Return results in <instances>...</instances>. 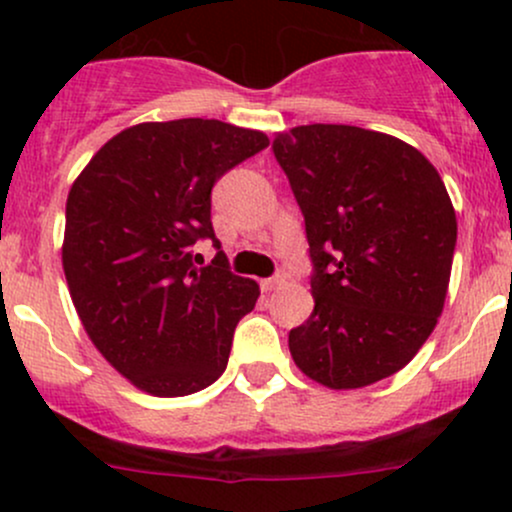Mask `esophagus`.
<instances>
[{"mask_svg":"<svg viewBox=\"0 0 512 512\" xmlns=\"http://www.w3.org/2000/svg\"><path fill=\"white\" fill-rule=\"evenodd\" d=\"M284 284H286V274L279 272V274L269 276V279H264L262 289L264 291H274V289H279V286H284Z\"/></svg>","mask_w":512,"mask_h":512,"instance_id":"1","label":"esophagus"}]
</instances>
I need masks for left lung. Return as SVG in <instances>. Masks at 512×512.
Returning <instances> with one entry per match:
<instances>
[{
	"label": "left lung",
	"mask_w": 512,
	"mask_h": 512,
	"mask_svg": "<svg viewBox=\"0 0 512 512\" xmlns=\"http://www.w3.org/2000/svg\"><path fill=\"white\" fill-rule=\"evenodd\" d=\"M308 238L315 308L289 332L308 378L354 390L397 373L443 313L457 243L438 170L414 146L351 125L276 134Z\"/></svg>",
	"instance_id": "1"
}]
</instances>
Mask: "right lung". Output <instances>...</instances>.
Segmentation results:
<instances>
[{
	"label": "right lung",
	"instance_id": "right-lung-1",
	"mask_svg": "<svg viewBox=\"0 0 512 512\" xmlns=\"http://www.w3.org/2000/svg\"><path fill=\"white\" fill-rule=\"evenodd\" d=\"M255 129L185 117L110 139L67 197L62 264L81 325L115 370L156 397L219 380L260 286L233 274L211 226L216 180L267 149ZM211 239L209 265L194 255Z\"/></svg>",
	"mask_w": 512,
	"mask_h": 512
}]
</instances>
